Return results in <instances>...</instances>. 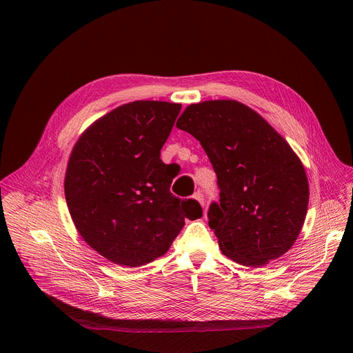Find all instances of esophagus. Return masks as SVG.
<instances>
[{"label":"esophagus","mask_w":353,"mask_h":353,"mask_svg":"<svg viewBox=\"0 0 353 353\" xmlns=\"http://www.w3.org/2000/svg\"><path fill=\"white\" fill-rule=\"evenodd\" d=\"M194 198H195V199L198 201V203L201 204V207L204 208V205H205V204H204V194L201 192V191H198V192H195V194H194Z\"/></svg>","instance_id":"34e87169"}]
</instances>
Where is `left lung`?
<instances>
[{"mask_svg":"<svg viewBox=\"0 0 353 353\" xmlns=\"http://www.w3.org/2000/svg\"><path fill=\"white\" fill-rule=\"evenodd\" d=\"M176 125L199 141L216 173L208 221L222 253L245 267L285 254L309 205L306 172L289 143L236 100L190 105Z\"/></svg>","mask_w":353,"mask_h":353,"instance_id":"8db88e82","label":"left lung"}]
</instances>
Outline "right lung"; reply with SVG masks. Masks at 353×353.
Wrapping results in <instances>:
<instances>
[{"mask_svg":"<svg viewBox=\"0 0 353 353\" xmlns=\"http://www.w3.org/2000/svg\"><path fill=\"white\" fill-rule=\"evenodd\" d=\"M181 105L138 100L92 124L75 143L65 199L82 239L114 264L139 267L163 256L184 226L203 216L195 199L170 192L161 159Z\"/></svg>","mask_w":353,"mask_h":353,"instance_id":"add662e5","label":"right lung"}]
</instances>
